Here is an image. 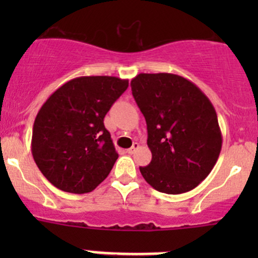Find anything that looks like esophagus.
<instances>
[{
	"label": "esophagus",
	"instance_id": "esophagus-1",
	"mask_svg": "<svg viewBox=\"0 0 258 258\" xmlns=\"http://www.w3.org/2000/svg\"><path fill=\"white\" fill-rule=\"evenodd\" d=\"M139 148H140V145L137 144V142H135V144L132 145V147H131V148H128V150H127V152H128L130 155H132V153L136 152V151L139 150Z\"/></svg>",
	"mask_w": 258,
	"mask_h": 258
}]
</instances>
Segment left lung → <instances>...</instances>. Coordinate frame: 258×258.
<instances>
[{
    "instance_id": "1",
    "label": "left lung",
    "mask_w": 258,
    "mask_h": 258,
    "mask_svg": "<svg viewBox=\"0 0 258 258\" xmlns=\"http://www.w3.org/2000/svg\"><path fill=\"white\" fill-rule=\"evenodd\" d=\"M147 123L150 165L140 167L148 184L168 195L199 186L217 162L222 134L206 95L173 74H140L131 81Z\"/></svg>"
}]
</instances>
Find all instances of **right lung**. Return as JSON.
<instances>
[{
	"mask_svg": "<svg viewBox=\"0 0 258 258\" xmlns=\"http://www.w3.org/2000/svg\"><path fill=\"white\" fill-rule=\"evenodd\" d=\"M128 80L82 76L47 98L33 123L31 151L42 175L71 194L93 191L118 158L103 118Z\"/></svg>",
	"mask_w": 258,
	"mask_h": 258,
	"instance_id": "obj_1",
	"label": "right lung"
}]
</instances>
